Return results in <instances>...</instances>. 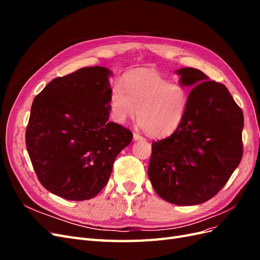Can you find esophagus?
Wrapping results in <instances>:
<instances>
[{"label": "esophagus", "mask_w": 260, "mask_h": 260, "mask_svg": "<svg viewBox=\"0 0 260 260\" xmlns=\"http://www.w3.org/2000/svg\"><path fill=\"white\" fill-rule=\"evenodd\" d=\"M133 140H135V141H142V140H144V138L142 136H140L139 133H133Z\"/></svg>", "instance_id": "obj_1"}]
</instances>
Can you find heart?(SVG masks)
I'll return each mask as SVG.
<instances>
[{
	"instance_id": "obj_1",
	"label": "heart",
	"mask_w": 260,
	"mask_h": 260,
	"mask_svg": "<svg viewBox=\"0 0 260 260\" xmlns=\"http://www.w3.org/2000/svg\"><path fill=\"white\" fill-rule=\"evenodd\" d=\"M190 101L184 85L171 82L153 69H138L113 84L108 99L113 120L124 123L138 113V121L147 135L164 138L183 122ZM139 109L138 110L137 108Z\"/></svg>"
}]
</instances>
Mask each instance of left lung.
Listing matches in <instances>:
<instances>
[{"mask_svg": "<svg viewBox=\"0 0 260 260\" xmlns=\"http://www.w3.org/2000/svg\"><path fill=\"white\" fill-rule=\"evenodd\" d=\"M177 74L181 84L194 86L186 115L170 137L152 143L147 171L162 200L198 205L214 198L239 166L244 117L224 84L191 67Z\"/></svg>", "mask_w": 260, "mask_h": 260, "instance_id": "1", "label": "left lung"}]
</instances>
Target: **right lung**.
I'll use <instances>...</instances> for the list:
<instances>
[{
	"instance_id": "right-lung-1",
	"label": "right lung",
	"mask_w": 260,
	"mask_h": 260,
	"mask_svg": "<svg viewBox=\"0 0 260 260\" xmlns=\"http://www.w3.org/2000/svg\"><path fill=\"white\" fill-rule=\"evenodd\" d=\"M105 67H83L57 77L35 98L26 146L40 183L69 201L90 200L108 182L132 132L109 122Z\"/></svg>"
}]
</instances>
